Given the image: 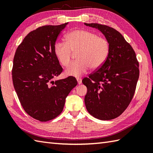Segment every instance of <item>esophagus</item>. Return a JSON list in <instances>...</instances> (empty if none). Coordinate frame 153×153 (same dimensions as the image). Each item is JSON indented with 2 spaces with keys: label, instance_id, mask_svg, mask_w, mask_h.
I'll return each instance as SVG.
<instances>
[{
  "label": "esophagus",
  "instance_id": "esophagus-1",
  "mask_svg": "<svg viewBox=\"0 0 153 153\" xmlns=\"http://www.w3.org/2000/svg\"><path fill=\"white\" fill-rule=\"evenodd\" d=\"M77 83L78 84H82V78H77Z\"/></svg>",
  "mask_w": 153,
  "mask_h": 153
}]
</instances>
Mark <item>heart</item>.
<instances>
[{
    "label": "heart",
    "mask_w": 153,
    "mask_h": 153,
    "mask_svg": "<svg viewBox=\"0 0 153 153\" xmlns=\"http://www.w3.org/2000/svg\"><path fill=\"white\" fill-rule=\"evenodd\" d=\"M66 42H56L54 52L63 66L71 62L73 53H77V60L66 70L67 76L79 77L91 69H98L105 63L110 51V45L106 39L98 36L88 30H76L66 36Z\"/></svg>",
    "instance_id": "b5f03b06"
}]
</instances>
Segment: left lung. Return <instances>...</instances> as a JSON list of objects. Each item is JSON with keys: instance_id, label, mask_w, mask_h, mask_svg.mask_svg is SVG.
I'll list each match as a JSON object with an SVG mask.
<instances>
[{"instance_id": "obj_1", "label": "left lung", "mask_w": 153, "mask_h": 153, "mask_svg": "<svg viewBox=\"0 0 153 153\" xmlns=\"http://www.w3.org/2000/svg\"><path fill=\"white\" fill-rule=\"evenodd\" d=\"M84 24L101 31L110 45L105 63L82 80L87 88L86 108L97 119H114L125 111L134 95L139 62L131 45L115 29L99 24Z\"/></svg>"}]
</instances>
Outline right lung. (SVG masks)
Returning a JSON list of instances; mask_svg holds the SVG:
<instances>
[{
	"label": "right lung",
	"mask_w": 153,
	"mask_h": 153,
	"mask_svg": "<svg viewBox=\"0 0 153 153\" xmlns=\"http://www.w3.org/2000/svg\"><path fill=\"white\" fill-rule=\"evenodd\" d=\"M67 24L44 25L31 31L17 48L13 60V85L19 102L27 114L41 122L60 114L66 97L77 84L73 76L52 81L63 70L54 46Z\"/></svg>",
	"instance_id": "obj_1"
}]
</instances>
